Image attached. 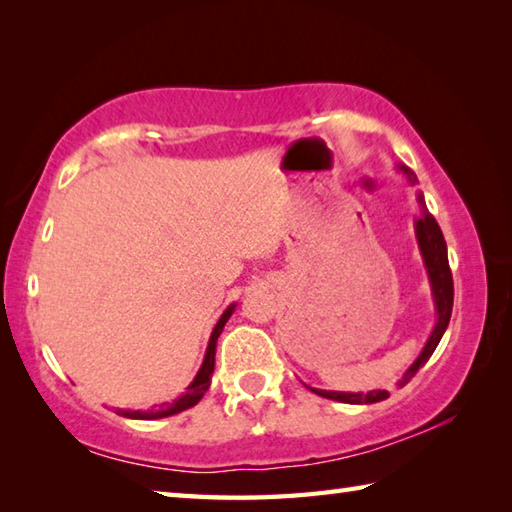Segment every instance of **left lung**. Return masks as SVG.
<instances>
[{"label": "left lung", "instance_id": "left-lung-1", "mask_svg": "<svg viewBox=\"0 0 512 512\" xmlns=\"http://www.w3.org/2000/svg\"><path fill=\"white\" fill-rule=\"evenodd\" d=\"M400 171L405 173L411 184L418 182L416 173H413L409 167L400 165ZM416 200L420 204V217L413 226H416L418 248H420L424 268H427V275H429L433 306H436V325H433L431 336L427 339V343H424L422 352L418 354L416 361L409 365L407 372L402 374V378L398 380V387H405L409 380L416 376L418 369L429 361L431 354L436 352L442 334L449 328L451 310H453V277H451V268H449L447 242H444V235L440 231L436 217L427 211L424 195L418 193ZM308 389L323 398H330L336 402H347V405H372V402H380V400L389 398V391H385V389H372V391H367V394H363V391H356V394L354 391H328V389H317V387H308Z\"/></svg>", "mask_w": 512, "mask_h": 512}]
</instances>
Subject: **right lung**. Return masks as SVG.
<instances>
[{
    "instance_id": "1",
    "label": "right lung",
    "mask_w": 512,
    "mask_h": 512,
    "mask_svg": "<svg viewBox=\"0 0 512 512\" xmlns=\"http://www.w3.org/2000/svg\"><path fill=\"white\" fill-rule=\"evenodd\" d=\"M235 312V303H231L224 310V314L220 317V321L215 323V328L211 332V339H209V345H206V354H204V361L198 369V374H195V378L191 380V385L187 387V391H184L182 396H178L173 402H162L160 407L156 409H147V411H140V409H118L116 413H121L123 418H132V420H158V418H169V416H176V413L189 409L193 405H198V402L202 400V396L206 394V389H209L211 385V376H213V369H215V345H217V339H220V334L224 330L226 321L231 319V314Z\"/></svg>"
}]
</instances>
